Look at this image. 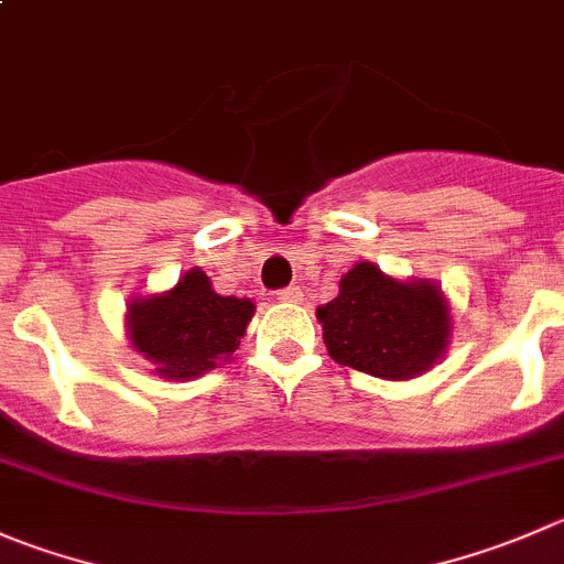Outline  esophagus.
I'll list each match as a JSON object with an SVG mask.
<instances>
[{"instance_id": "34e87169", "label": "esophagus", "mask_w": 564, "mask_h": 564, "mask_svg": "<svg viewBox=\"0 0 564 564\" xmlns=\"http://www.w3.org/2000/svg\"><path fill=\"white\" fill-rule=\"evenodd\" d=\"M303 297H305V294H303V289H300V286L278 289V300H281V303H300Z\"/></svg>"}]
</instances>
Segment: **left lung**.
<instances>
[{"label": "left lung", "instance_id": "obj_1", "mask_svg": "<svg viewBox=\"0 0 564 564\" xmlns=\"http://www.w3.org/2000/svg\"><path fill=\"white\" fill-rule=\"evenodd\" d=\"M336 364L408 380L427 371L449 341V311L438 286L399 283L375 264H355L336 300L316 308Z\"/></svg>", "mask_w": 564, "mask_h": 564}]
</instances>
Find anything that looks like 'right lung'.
<instances>
[{
	"label": "right lung",
	"instance_id": "right-lung-1",
	"mask_svg": "<svg viewBox=\"0 0 564 564\" xmlns=\"http://www.w3.org/2000/svg\"><path fill=\"white\" fill-rule=\"evenodd\" d=\"M253 311L250 300L217 294L206 272L193 267L167 294L131 305V344L154 360L160 375L198 377L231 360Z\"/></svg>",
	"mask_w": 564,
	"mask_h": 564
}]
</instances>
